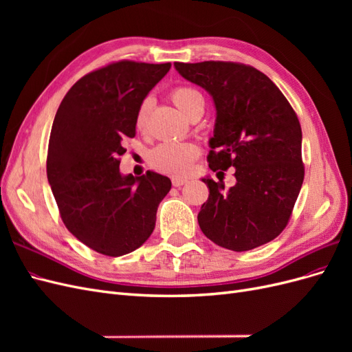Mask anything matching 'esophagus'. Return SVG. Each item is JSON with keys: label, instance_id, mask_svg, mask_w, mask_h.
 <instances>
[{"label": "esophagus", "instance_id": "obj_1", "mask_svg": "<svg viewBox=\"0 0 352 352\" xmlns=\"http://www.w3.org/2000/svg\"><path fill=\"white\" fill-rule=\"evenodd\" d=\"M172 184H173V186H176V188L184 186L185 184H188V179H185V177H173V179H172Z\"/></svg>", "mask_w": 352, "mask_h": 352}]
</instances>
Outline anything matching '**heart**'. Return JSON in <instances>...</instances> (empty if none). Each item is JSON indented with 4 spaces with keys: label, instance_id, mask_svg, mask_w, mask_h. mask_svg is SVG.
<instances>
[{
    "label": "heart",
    "instance_id": "1",
    "mask_svg": "<svg viewBox=\"0 0 352 352\" xmlns=\"http://www.w3.org/2000/svg\"><path fill=\"white\" fill-rule=\"evenodd\" d=\"M170 98L176 104V107L182 111L189 119L204 113L206 101L202 94L190 87H177L170 92ZM154 105L151 97H145L135 116V126L140 132H144L148 124V116H150ZM199 146L194 142H166L155 146L148 155V163L160 173L170 176L186 175L192 167L195 160L199 157Z\"/></svg>",
    "mask_w": 352,
    "mask_h": 352
}]
</instances>
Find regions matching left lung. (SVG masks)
<instances>
[{"instance_id":"1","label":"left lung","mask_w":352,"mask_h":352,"mask_svg":"<svg viewBox=\"0 0 352 352\" xmlns=\"http://www.w3.org/2000/svg\"><path fill=\"white\" fill-rule=\"evenodd\" d=\"M207 89L217 119L207 162L212 172L235 167L236 185L202 179L210 195L198 212L204 235L232 251H248L279 236L304 180L301 124L292 105L264 73L243 63H175Z\"/></svg>"}]
</instances>
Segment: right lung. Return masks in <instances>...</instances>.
Here are the masks:
<instances>
[{"instance_id": "1", "label": "right lung", "mask_w": 352, "mask_h": 352, "mask_svg": "<svg viewBox=\"0 0 352 352\" xmlns=\"http://www.w3.org/2000/svg\"><path fill=\"white\" fill-rule=\"evenodd\" d=\"M172 65L120 60L85 74L63 98L51 127L47 176L74 238L109 257L140 248L155 228L166 176L120 175L141 101Z\"/></svg>"}]
</instances>
